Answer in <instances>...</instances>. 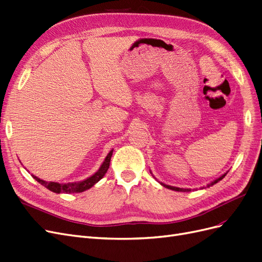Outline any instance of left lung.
Instances as JSON below:
<instances>
[{
	"instance_id": "8db88e82",
	"label": "left lung",
	"mask_w": 262,
	"mask_h": 262,
	"mask_svg": "<svg viewBox=\"0 0 262 262\" xmlns=\"http://www.w3.org/2000/svg\"><path fill=\"white\" fill-rule=\"evenodd\" d=\"M227 176V173H224L223 176H221L220 178H218L217 180H214L213 182H211L210 184H208L207 186H211V185H213V184H215V183H218L219 181H221V180ZM162 186H165V187H167V188H170V189H173V191H178V192H188V191H191V189H188V188H180V187H174V186H170V185H166V184H164V183H160Z\"/></svg>"
}]
</instances>
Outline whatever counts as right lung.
<instances>
[{"label": "right lung", "mask_w": 262, "mask_h": 262, "mask_svg": "<svg viewBox=\"0 0 262 262\" xmlns=\"http://www.w3.org/2000/svg\"><path fill=\"white\" fill-rule=\"evenodd\" d=\"M113 155V150H111L108 152L107 157L105 158L103 165L101 166V168L98 169V171L96 173H94L92 177L88 178L84 181H81V182H75V183H57V182H47V181H43V180L37 178V177H33L34 180H37V181L45 186L47 188H49L50 191L54 192V193H66V194H70V193H81V192H84L86 189L91 188L95 183H97L100 180L105 176V173L107 172L108 168H110V164H111V158Z\"/></svg>", "instance_id": "add662e5"}]
</instances>
